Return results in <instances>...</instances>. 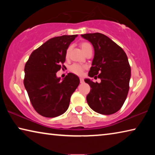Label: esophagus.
I'll list each match as a JSON object with an SVG mask.
<instances>
[{
	"label": "esophagus",
	"instance_id": "obj_1",
	"mask_svg": "<svg viewBox=\"0 0 155 155\" xmlns=\"http://www.w3.org/2000/svg\"><path fill=\"white\" fill-rule=\"evenodd\" d=\"M80 83H84V81H83V78H80Z\"/></svg>",
	"mask_w": 155,
	"mask_h": 155
}]
</instances>
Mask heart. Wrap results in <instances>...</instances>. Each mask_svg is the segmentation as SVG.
Returning a JSON list of instances; mask_svg holds the SVG:
<instances>
[{"instance_id":"b5f03b06","label":"heart","mask_w":155,"mask_h":155,"mask_svg":"<svg viewBox=\"0 0 155 155\" xmlns=\"http://www.w3.org/2000/svg\"><path fill=\"white\" fill-rule=\"evenodd\" d=\"M81 48L83 51V52H87V51H89L90 49H92L91 48V45L90 43H87V42H83L82 44H81ZM70 47L68 48L67 51H66V56L68 57V54H69V52L70 51ZM85 66H83V65H81L79 64H72L71 66L70 67V72H72V73H74V74H77V75H81L83 74V70H85Z\"/></svg>"}]
</instances>
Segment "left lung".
<instances>
[{"mask_svg":"<svg viewBox=\"0 0 155 155\" xmlns=\"http://www.w3.org/2000/svg\"><path fill=\"white\" fill-rule=\"evenodd\" d=\"M81 37L90 41L94 49L88 76L101 80L98 83L85 79L91 87L86 98L88 105L98 114H115L121 109L129 90L130 67L127 54L104 34L87 33Z\"/></svg>","mask_w":155,"mask_h":155,"instance_id":"obj_1","label":"left lung"}]
</instances>
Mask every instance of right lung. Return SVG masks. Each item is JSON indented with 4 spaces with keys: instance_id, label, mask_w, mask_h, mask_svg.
<instances>
[{
    "instance_id": "1",
    "label": "right lung",
    "mask_w": 155,
    "mask_h": 155,
    "mask_svg": "<svg viewBox=\"0 0 155 155\" xmlns=\"http://www.w3.org/2000/svg\"><path fill=\"white\" fill-rule=\"evenodd\" d=\"M77 37L50 39L35 50L26 63L25 87L33 108L44 117H54L66 111L70 97L79 85V78L72 73L62 81L56 76L65 61L68 46Z\"/></svg>"
}]
</instances>
